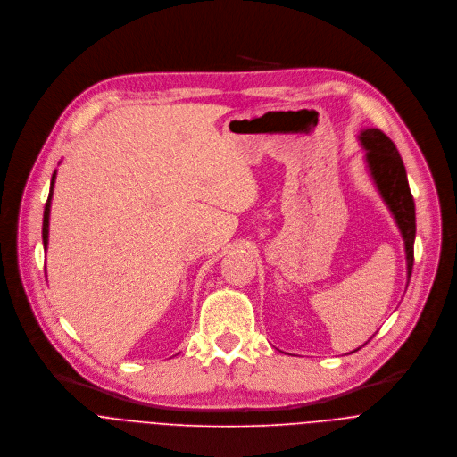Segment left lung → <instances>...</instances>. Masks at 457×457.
<instances>
[{"instance_id": "1", "label": "left lung", "mask_w": 457, "mask_h": 457, "mask_svg": "<svg viewBox=\"0 0 457 457\" xmlns=\"http://www.w3.org/2000/svg\"><path fill=\"white\" fill-rule=\"evenodd\" d=\"M360 145L366 149V165L377 191L391 211L395 223L403 237L407 283L414 264V237H416V212L414 200L409 189L403 160L393 140L377 128H366L358 135ZM360 349V347H358ZM354 349V351H358ZM351 351V353H354Z\"/></svg>"}]
</instances>
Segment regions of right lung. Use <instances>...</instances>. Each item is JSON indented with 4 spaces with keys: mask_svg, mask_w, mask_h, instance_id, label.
<instances>
[{
    "mask_svg": "<svg viewBox=\"0 0 457 457\" xmlns=\"http://www.w3.org/2000/svg\"><path fill=\"white\" fill-rule=\"evenodd\" d=\"M55 174L57 170H54L52 174V179H50V195H48V200H46V205H45V214H43V246L45 250L48 248V227H50V207H52V195H54V186H55Z\"/></svg>",
    "mask_w": 457,
    "mask_h": 457,
    "instance_id": "obj_1",
    "label": "right lung"
}]
</instances>
